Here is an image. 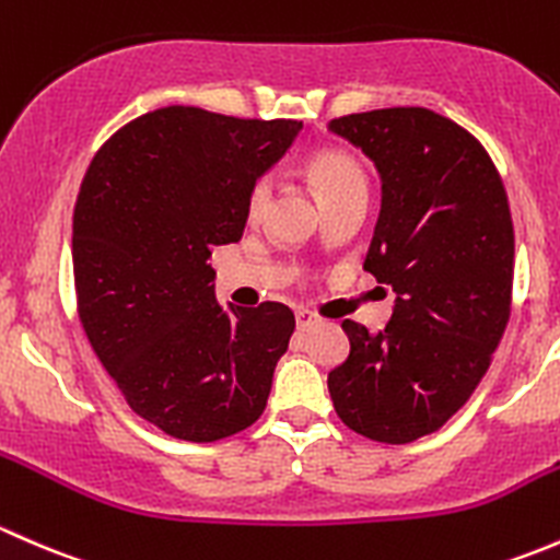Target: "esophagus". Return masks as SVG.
I'll return each instance as SVG.
<instances>
[{"mask_svg": "<svg viewBox=\"0 0 560 560\" xmlns=\"http://www.w3.org/2000/svg\"><path fill=\"white\" fill-rule=\"evenodd\" d=\"M320 315H315V313H310V310H299L296 313V328L299 331H307V328H315V326H320Z\"/></svg>", "mask_w": 560, "mask_h": 560, "instance_id": "1", "label": "esophagus"}]
</instances>
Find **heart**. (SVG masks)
I'll return each mask as SVG.
<instances>
[{"label":"heart","mask_w":560,"mask_h":560,"mask_svg":"<svg viewBox=\"0 0 560 560\" xmlns=\"http://www.w3.org/2000/svg\"><path fill=\"white\" fill-rule=\"evenodd\" d=\"M310 175H313L323 201L353 191V188H366V175L361 164L342 151H320L310 161ZM272 175H261L253 180L250 191H247V212L250 215H261L264 207L269 205V196H272Z\"/></svg>","instance_id":"1"}]
</instances>
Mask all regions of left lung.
Listing matches in <instances>:
<instances>
[{"mask_svg":"<svg viewBox=\"0 0 560 560\" xmlns=\"http://www.w3.org/2000/svg\"><path fill=\"white\" fill-rule=\"evenodd\" d=\"M328 131L374 161L383 205L364 269L396 291L388 326L345 320L350 355L328 372L348 429L405 445L475 394L510 320L515 232L491 155L425 107L334 118Z\"/></svg>","mask_w":560,"mask_h":560,"instance_id":"left-lung-1","label":"left lung"}]
</instances>
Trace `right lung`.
<instances>
[{
    "mask_svg": "<svg viewBox=\"0 0 560 560\" xmlns=\"http://www.w3.org/2000/svg\"><path fill=\"white\" fill-rule=\"evenodd\" d=\"M302 120L161 107L100 148L72 218L78 315L129 407L164 434L215 442L261 418L288 350L280 302H215L212 245L242 237L247 191Z\"/></svg>",
    "mask_w": 560,
    "mask_h": 560,
    "instance_id": "right-lung-1",
    "label": "right lung"
}]
</instances>
